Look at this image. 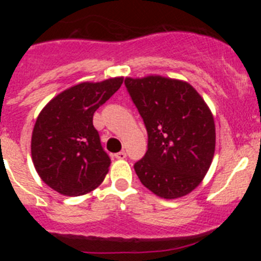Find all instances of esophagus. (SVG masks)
<instances>
[{"mask_svg": "<svg viewBox=\"0 0 261 261\" xmlns=\"http://www.w3.org/2000/svg\"><path fill=\"white\" fill-rule=\"evenodd\" d=\"M115 158L116 159H125L126 158V152L125 151H118V152H116L115 154Z\"/></svg>", "mask_w": 261, "mask_h": 261, "instance_id": "obj_1", "label": "esophagus"}]
</instances>
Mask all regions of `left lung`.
<instances>
[{
  "instance_id": "obj_1",
  "label": "left lung",
  "mask_w": 261,
  "mask_h": 261,
  "mask_svg": "<svg viewBox=\"0 0 261 261\" xmlns=\"http://www.w3.org/2000/svg\"><path fill=\"white\" fill-rule=\"evenodd\" d=\"M125 86L147 131V150L134 164L139 179L162 198L193 191L211 165L213 116L198 92L160 75L126 78Z\"/></svg>"
}]
</instances>
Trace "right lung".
Masks as SVG:
<instances>
[{"mask_svg":"<svg viewBox=\"0 0 261 261\" xmlns=\"http://www.w3.org/2000/svg\"><path fill=\"white\" fill-rule=\"evenodd\" d=\"M123 78L77 84L51 99L38 116L31 155L38 174L50 188L69 197L99 186L111 164L93 115L122 84Z\"/></svg>","mask_w":261,"mask_h":261,"instance_id":"right-lung-1","label":"right lung"}]
</instances>
